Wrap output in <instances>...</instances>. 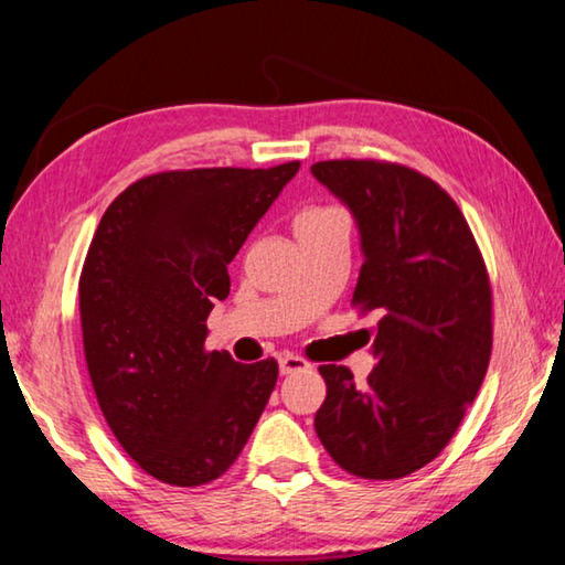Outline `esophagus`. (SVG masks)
<instances>
[{"instance_id":"34e87169","label":"esophagus","mask_w":565,"mask_h":565,"mask_svg":"<svg viewBox=\"0 0 565 565\" xmlns=\"http://www.w3.org/2000/svg\"><path fill=\"white\" fill-rule=\"evenodd\" d=\"M279 370H281V374L303 372V370H309V362L301 360V356H297V354H281L279 356Z\"/></svg>"}]
</instances>
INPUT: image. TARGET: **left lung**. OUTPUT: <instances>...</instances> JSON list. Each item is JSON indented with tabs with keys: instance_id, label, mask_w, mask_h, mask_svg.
I'll return each mask as SVG.
<instances>
[{
	"instance_id": "left-lung-1",
	"label": "left lung",
	"mask_w": 565,
	"mask_h": 565,
	"mask_svg": "<svg viewBox=\"0 0 565 565\" xmlns=\"http://www.w3.org/2000/svg\"><path fill=\"white\" fill-rule=\"evenodd\" d=\"M311 175L356 221L364 264L354 303L380 311L377 364L356 387L342 364H321L327 399L315 417L339 468L395 480L450 443L486 380L492 301L468 221L427 175L380 160H321Z\"/></svg>"
}]
</instances>
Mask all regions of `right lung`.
Instances as JSON below:
<instances>
[{"label": "right lung", "mask_w": 565, "mask_h": 565, "mask_svg": "<svg viewBox=\"0 0 565 565\" xmlns=\"http://www.w3.org/2000/svg\"><path fill=\"white\" fill-rule=\"evenodd\" d=\"M299 160L140 178L110 203L79 276L85 360L122 450L178 488L221 478L262 417L276 360L205 352L228 264Z\"/></svg>", "instance_id": "right-lung-1"}]
</instances>
